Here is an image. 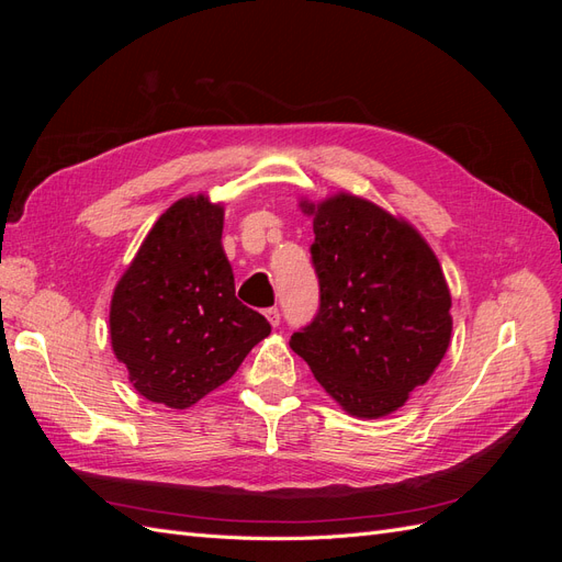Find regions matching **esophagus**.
<instances>
[{
	"label": "esophagus",
	"instance_id": "obj_1",
	"mask_svg": "<svg viewBox=\"0 0 562 562\" xmlns=\"http://www.w3.org/2000/svg\"><path fill=\"white\" fill-rule=\"evenodd\" d=\"M265 316H267V321L271 323V326H279L281 323V314H279V310L277 307H269V310H265Z\"/></svg>",
	"mask_w": 562,
	"mask_h": 562
}]
</instances>
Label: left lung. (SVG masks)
<instances>
[{
    "instance_id": "1",
    "label": "left lung",
    "mask_w": 562,
    "mask_h": 562,
    "mask_svg": "<svg viewBox=\"0 0 562 562\" xmlns=\"http://www.w3.org/2000/svg\"><path fill=\"white\" fill-rule=\"evenodd\" d=\"M314 217L321 307L291 349L351 417L396 413L450 347L452 297L431 246L363 196L300 201Z\"/></svg>"
}]
</instances>
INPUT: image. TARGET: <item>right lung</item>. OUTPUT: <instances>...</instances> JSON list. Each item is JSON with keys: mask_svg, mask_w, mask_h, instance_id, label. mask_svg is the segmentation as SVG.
Returning <instances> with one entry per match:
<instances>
[{"mask_svg": "<svg viewBox=\"0 0 562 562\" xmlns=\"http://www.w3.org/2000/svg\"><path fill=\"white\" fill-rule=\"evenodd\" d=\"M223 225L225 206L209 194L178 199L114 285L112 351L151 403L194 405L271 333L262 314L236 300Z\"/></svg>", "mask_w": 562, "mask_h": 562, "instance_id": "add662e5", "label": "right lung"}]
</instances>
